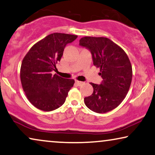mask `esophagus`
I'll return each instance as SVG.
<instances>
[{
    "label": "esophagus",
    "instance_id": "34e87169",
    "mask_svg": "<svg viewBox=\"0 0 155 155\" xmlns=\"http://www.w3.org/2000/svg\"><path fill=\"white\" fill-rule=\"evenodd\" d=\"M75 83H76V84L78 85V86H81V85H82L83 84H84V82H81V81H79V80H76Z\"/></svg>",
    "mask_w": 155,
    "mask_h": 155
}]
</instances>
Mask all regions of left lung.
Returning a JSON list of instances; mask_svg holds the SVG:
<instances>
[{
	"label": "left lung",
	"mask_w": 155,
	"mask_h": 155,
	"mask_svg": "<svg viewBox=\"0 0 155 155\" xmlns=\"http://www.w3.org/2000/svg\"><path fill=\"white\" fill-rule=\"evenodd\" d=\"M80 45L91 51L94 65L100 68L101 84L91 82L93 94L84 99L94 112L105 113L115 109L126 97L131 86L132 66L123 49L107 38L83 37Z\"/></svg>",
	"instance_id": "left-lung-1"
}]
</instances>
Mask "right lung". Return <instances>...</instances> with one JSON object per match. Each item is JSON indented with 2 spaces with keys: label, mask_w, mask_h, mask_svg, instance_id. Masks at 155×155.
Returning <instances> with one entry per match:
<instances>
[{
  "label": "right lung",
  "mask_w": 155,
  "mask_h": 155,
  "mask_svg": "<svg viewBox=\"0 0 155 155\" xmlns=\"http://www.w3.org/2000/svg\"><path fill=\"white\" fill-rule=\"evenodd\" d=\"M78 35L54 33L33 45L24 57L20 69L23 90L31 104L43 111H51L64 104L75 80L65 79L51 71L56 69L64 48Z\"/></svg>",
  "instance_id": "obj_1"
}]
</instances>
